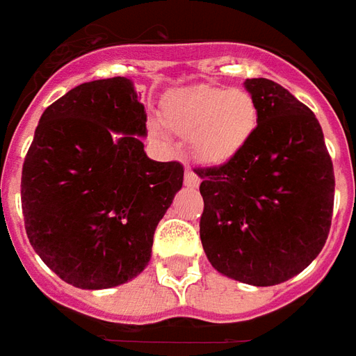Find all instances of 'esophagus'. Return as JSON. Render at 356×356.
<instances>
[{"instance_id": "esophagus-1", "label": "esophagus", "mask_w": 356, "mask_h": 356, "mask_svg": "<svg viewBox=\"0 0 356 356\" xmlns=\"http://www.w3.org/2000/svg\"><path fill=\"white\" fill-rule=\"evenodd\" d=\"M184 182H186V186L188 188H197L200 186V178L195 176L190 168H186V174H184Z\"/></svg>"}]
</instances>
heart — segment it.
Segmentation results:
<instances>
[{
  "mask_svg": "<svg viewBox=\"0 0 356 356\" xmlns=\"http://www.w3.org/2000/svg\"><path fill=\"white\" fill-rule=\"evenodd\" d=\"M164 127L188 139L195 161L221 166L239 156L254 137L261 111L257 99L239 88L192 83L174 88L161 106ZM150 133L161 137V121H150Z\"/></svg>",
  "mask_w": 356,
  "mask_h": 356,
  "instance_id": "1",
  "label": "heart"
}]
</instances>
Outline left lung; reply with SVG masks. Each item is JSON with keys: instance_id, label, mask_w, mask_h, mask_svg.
I'll return each mask as SVG.
<instances>
[{"instance_id": "1", "label": "left lung", "mask_w": 356, "mask_h": 356, "mask_svg": "<svg viewBox=\"0 0 356 356\" xmlns=\"http://www.w3.org/2000/svg\"><path fill=\"white\" fill-rule=\"evenodd\" d=\"M243 86L257 99L259 129L239 156L197 170L200 237L217 273L274 286L307 268L327 241L333 162L309 107L266 78Z\"/></svg>"}]
</instances>
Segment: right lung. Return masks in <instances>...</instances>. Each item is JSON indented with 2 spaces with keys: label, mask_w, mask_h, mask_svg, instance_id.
Returning <instances> with one entry per match:
<instances>
[{
  "label": "right lung",
  "mask_w": 356,
  "mask_h": 356,
  "mask_svg": "<svg viewBox=\"0 0 356 356\" xmlns=\"http://www.w3.org/2000/svg\"><path fill=\"white\" fill-rule=\"evenodd\" d=\"M143 137L145 106L121 76L80 83L40 115L21 204L29 243L64 282L106 290L147 268L184 166L149 159Z\"/></svg>",
  "instance_id": "1"
}]
</instances>
